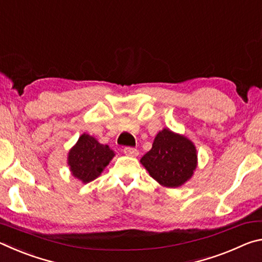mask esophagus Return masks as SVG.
Listing matches in <instances>:
<instances>
[{
  "mask_svg": "<svg viewBox=\"0 0 262 262\" xmlns=\"http://www.w3.org/2000/svg\"><path fill=\"white\" fill-rule=\"evenodd\" d=\"M123 152H125V155H127V156H132V157H136L137 155H139L137 149L133 147H126L123 149Z\"/></svg>",
  "mask_w": 262,
  "mask_h": 262,
  "instance_id": "obj_1",
  "label": "esophagus"
}]
</instances>
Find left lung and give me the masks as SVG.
<instances>
[{"mask_svg": "<svg viewBox=\"0 0 262 262\" xmlns=\"http://www.w3.org/2000/svg\"><path fill=\"white\" fill-rule=\"evenodd\" d=\"M149 174L166 187H179L196 167V150L186 137L163 129L155 137L152 148L141 158Z\"/></svg>", "mask_w": 262, "mask_h": 262, "instance_id": "left-lung-1", "label": "left lung"}]
</instances>
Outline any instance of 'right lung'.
<instances>
[{"label":"right lung","mask_w":262,"mask_h":262,"mask_svg":"<svg viewBox=\"0 0 262 262\" xmlns=\"http://www.w3.org/2000/svg\"><path fill=\"white\" fill-rule=\"evenodd\" d=\"M113 157L114 152L108 145L100 144L95 137L83 134L69 151L68 164L73 176L86 184L95 180Z\"/></svg>","instance_id":"1"}]
</instances>
